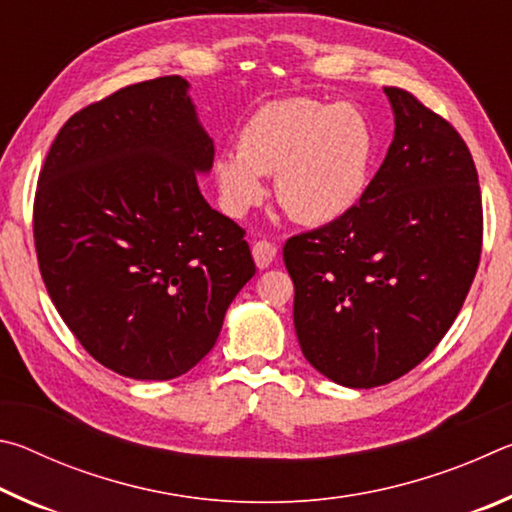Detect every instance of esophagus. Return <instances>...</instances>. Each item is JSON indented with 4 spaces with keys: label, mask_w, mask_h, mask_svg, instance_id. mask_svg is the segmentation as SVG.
Listing matches in <instances>:
<instances>
[{
    "label": "esophagus",
    "mask_w": 512,
    "mask_h": 512,
    "mask_svg": "<svg viewBox=\"0 0 512 512\" xmlns=\"http://www.w3.org/2000/svg\"><path fill=\"white\" fill-rule=\"evenodd\" d=\"M277 257V246L271 244V241H257V244L253 246V259L257 268H268Z\"/></svg>",
    "instance_id": "esophagus-1"
}]
</instances>
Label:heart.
Listing matches in <instances>:
<instances>
[{"label": "heart", "instance_id": "heart-1", "mask_svg": "<svg viewBox=\"0 0 512 512\" xmlns=\"http://www.w3.org/2000/svg\"><path fill=\"white\" fill-rule=\"evenodd\" d=\"M375 155V133L359 108L282 99L246 119L237 151L214 155L212 176L230 216L262 203L264 176L275 173V196L284 210L298 223L327 225L363 201Z\"/></svg>", "mask_w": 512, "mask_h": 512}]
</instances>
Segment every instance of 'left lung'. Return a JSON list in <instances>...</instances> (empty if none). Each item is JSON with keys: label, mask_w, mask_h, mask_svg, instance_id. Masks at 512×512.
<instances>
[{"label": "left lung", "mask_w": 512, "mask_h": 512, "mask_svg": "<svg viewBox=\"0 0 512 512\" xmlns=\"http://www.w3.org/2000/svg\"><path fill=\"white\" fill-rule=\"evenodd\" d=\"M384 92L395 133L363 201L284 246L300 350L348 388L418 366L452 327L481 257L479 176L461 135L413 94Z\"/></svg>", "instance_id": "obj_1"}]
</instances>
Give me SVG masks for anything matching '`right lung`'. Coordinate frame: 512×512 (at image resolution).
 <instances>
[{
	"mask_svg": "<svg viewBox=\"0 0 512 512\" xmlns=\"http://www.w3.org/2000/svg\"><path fill=\"white\" fill-rule=\"evenodd\" d=\"M212 160L183 76L92 103L51 144L33 207L42 280L83 348L121 377L192 370L255 275L244 230L198 189Z\"/></svg>",
	"mask_w": 512,
	"mask_h": 512,
	"instance_id": "add662e5",
	"label": "right lung"
}]
</instances>
